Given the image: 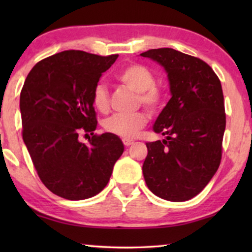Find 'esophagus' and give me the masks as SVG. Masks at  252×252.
Here are the masks:
<instances>
[{"instance_id":"esophagus-1","label":"esophagus","mask_w":252,"mask_h":252,"mask_svg":"<svg viewBox=\"0 0 252 252\" xmlns=\"http://www.w3.org/2000/svg\"><path fill=\"white\" fill-rule=\"evenodd\" d=\"M123 143L125 144L126 147H129L130 144H133V143H134V141H133V140H130V139H123Z\"/></svg>"}]
</instances>
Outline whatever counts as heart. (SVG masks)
Returning a JSON list of instances; mask_svg holds the SVG:
<instances>
[{"label":"heart","instance_id":"obj_1","mask_svg":"<svg viewBox=\"0 0 252 252\" xmlns=\"http://www.w3.org/2000/svg\"><path fill=\"white\" fill-rule=\"evenodd\" d=\"M117 80L125 87L137 93L139 103L151 112H157L164 103V92L155 84V75L149 68L141 64H129L123 67L117 74ZM93 104L99 112L109 110V93L103 85H97L93 91ZM146 112L133 115H115L105 120L106 132L115 134L124 139L134 137L148 123Z\"/></svg>","mask_w":252,"mask_h":252}]
</instances>
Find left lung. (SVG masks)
<instances>
[{"label": "left lung", "mask_w": 252, "mask_h": 252, "mask_svg": "<svg viewBox=\"0 0 252 252\" xmlns=\"http://www.w3.org/2000/svg\"><path fill=\"white\" fill-rule=\"evenodd\" d=\"M140 56L164 67L171 98L154 124L163 141L146 143L142 172L148 188L172 202L199 194L218 170L226 127L219 78L205 62L172 48Z\"/></svg>", "instance_id": "obj_1"}]
</instances>
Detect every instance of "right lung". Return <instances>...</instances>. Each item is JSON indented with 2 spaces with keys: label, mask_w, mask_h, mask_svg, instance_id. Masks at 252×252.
<instances>
[{
  "label": "right lung",
  "mask_w": 252,
  "mask_h": 252,
  "mask_svg": "<svg viewBox=\"0 0 252 252\" xmlns=\"http://www.w3.org/2000/svg\"><path fill=\"white\" fill-rule=\"evenodd\" d=\"M117 58L65 50L40 61L27 75L19 103L23 140L37 175L55 195L71 201L97 195L124 153L115 134L93 133V91ZM82 131L93 135L88 145L77 139Z\"/></svg>",
  "instance_id": "1"
}]
</instances>
